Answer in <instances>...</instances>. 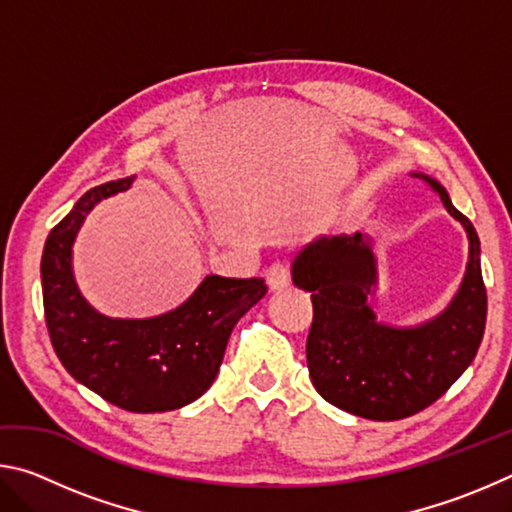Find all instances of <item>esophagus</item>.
Listing matches in <instances>:
<instances>
[{
	"instance_id": "34e87169",
	"label": "esophagus",
	"mask_w": 512,
	"mask_h": 512,
	"mask_svg": "<svg viewBox=\"0 0 512 512\" xmlns=\"http://www.w3.org/2000/svg\"><path fill=\"white\" fill-rule=\"evenodd\" d=\"M266 282L271 291H280V289H287L289 282H291V271L289 266L284 262H275L266 268Z\"/></svg>"
}]
</instances>
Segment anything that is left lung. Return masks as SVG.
<instances>
[{
    "label": "left lung",
    "mask_w": 512,
    "mask_h": 512,
    "mask_svg": "<svg viewBox=\"0 0 512 512\" xmlns=\"http://www.w3.org/2000/svg\"><path fill=\"white\" fill-rule=\"evenodd\" d=\"M411 176L440 196L470 241L461 287L438 316L409 327L377 320L368 305L377 287V255L361 232L318 237L291 264L293 284L311 291L314 302L307 339L311 384L329 404L366 420H402L427 409L474 361L485 329L479 235L438 180Z\"/></svg>",
    "instance_id": "1"
}]
</instances>
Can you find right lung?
Wrapping results in <instances>:
<instances>
[{"instance_id":"obj_1","label":"right lung","mask_w":512,"mask_h":512,"mask_svg":"<svg viewBox=\"0 0 512 512\" xmlns=\"http://www.w3.org/2000/svg\"><path fill=\"white\" fill-rule=\"evenodd\" d=\"M135 178L85 192L49 232L42 250V300L51 345L76 381L133 413L180 409L219 375L225 345L246 311L266 296L262 277L207 275L183 305L151 318H112L94 309L76 284L72 248L103 198L126 192Z\"/></svg>"}]
</instances>
